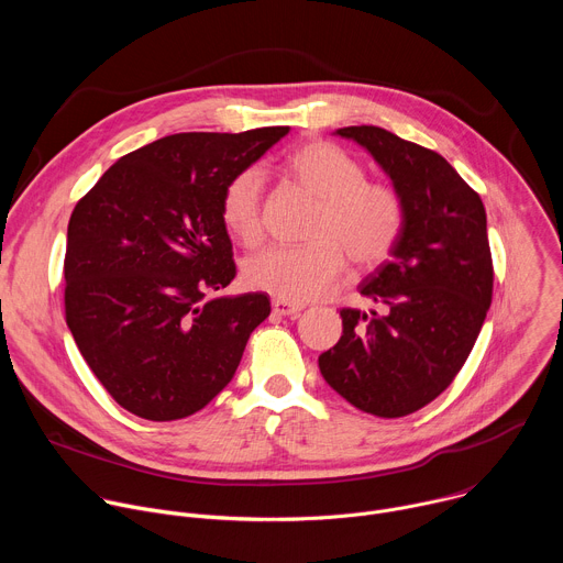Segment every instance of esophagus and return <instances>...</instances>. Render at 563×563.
I'll return each mask as SVG.
<instances>
[{
	"mask_svg": "<svg viewBox=\"0 0 563 563\" xmlns=\"http://www.w3.org/2000/svg\"><path fill=\"white\" fill-rule=\"evenodd\" d=\"M300 309H302V305L287 302V300H283V298H274V300H272V311H274L276 316H296V313H300Z\"/></svg>",
	"mask_w": 563,
	"mask_h": 563,
	"instance_id": "esophagus-1",
	"label": "esophagus"
}]
</instances>
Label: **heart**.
<instances>
[{
    "label": "heart",
    "instance_id": "b5f03b06",
    "mask_svg": "<svg viewBox=\"0 0 563 563\" xmlns=\"http://www.w3.org/2000/svg\"><path fill=\"white\" fill-rule=\"evenodd\" d=\"M289 176L318 202L307 247H265L243 263L252 289L287 302H305L323 294L350 263L369 267L389 256L404 231V200L383 185L367 183L358 159L332 142H307L285 163ZM263 174L240 172L222 194V222L240 243L252 245L261 235Z\"/></svg>",
    "mask_w": 563,
    "mask_h": 563
}]
</instances>
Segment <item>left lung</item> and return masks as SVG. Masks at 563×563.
<instances>
[{"label": "left lung", "mask_w": 563, "mask_h": 563, "mask_svg": "<svg viewBox=\"0 0 563 563\" xmlns=\"http://www.w3.org/2000/svg\"><path fill=\"white\" fill-rule=\"evenodd\" d=\"M334 135L363 146L404 200V231L363 283L376 309H343L341 341L318 356L332 389L367 415L406 417L434 400L470 356L493 302L488 220L448 159L380 126Z\"/></svg>", "instance_id": "left-lung-1"}]
</instances>
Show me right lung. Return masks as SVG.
<instances>
[{
  "instance_id": "obj_1",
  "label": "right lung",
  "mask_w": 563,
  "mask_h": 563,
  "mask_svg": "<svg viewBox=\"0 0 563 563\" xmlns=\"http://www.w3.org/2000/svg\"><path fill=\"white\" fill-rule=\"evenodd\" d=\"M289 126L176 133L118 163L70 213L66 325L118 404L148 421L202 410L233 378L265 294L209 296L233 276L220 205Z\"/></svg>"
}]
</instances>
